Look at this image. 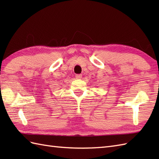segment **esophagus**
<instances>
[{
  "label": "esophagus",
  "instance_id": "esophagus-1",
  "mask_svg": "<svg viewBox=\"0 0 159 159\" xmlns=\"http://www.w3.org/2000/svg\"><path fill=\"white\" fill-rule=\"evenodd\" d=\"M82 78L81 74H76V79H80Z\"/></svg>",
  "mask_w": 159,
  "mask_h": 159
}]
</instances>
